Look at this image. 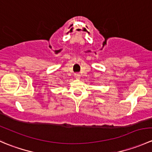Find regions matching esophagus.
Segmentation results:
<instances>
[{
  "label": "esophagus",
  "instance_id": "1",
  "mask_svg": "<svg viewBox=\"0 0 152 152\" xmlns=\"http://www.w3.org/2000/svg\"><path fill=\"white\" fill-rule=\"evenodd\" d=\"M74 76H75V78H76V79H80L81 76H80V74H79V73H75Z\"/></svg>",
  "mask_w": 152,
  "mask_h": 152
}]
</instances>
